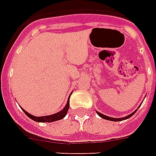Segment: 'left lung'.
<instances>
[{
	"label": "left lung",
	"instance_id": "8db88e82",
	"mask_svg": "<svg viewBox=\"0 0 156 156\" xmlns=\"http://www.w3.org/2000/svg\"><path fill=\"white\" fill-rule=\"evenodd\" d=\"M137 110V109H136ZM136 110L134 113H131L130 115L127 116V117H125V118H110V117H108V116H105L104 115V114H102V113H99V112H96V113H98V115L99 116V117H101L102 118H104V119H106V120H109V121H114V122H118V121H122V120H124V119H127V118H129L130 117H132L134 113L136 112Z\"/></svg>",
	"mask_w": 156,
	"mask_h": 156
}]
</instances>
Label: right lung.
Instances as JSON below:
<instances>
[{
	"label": "right lung",
	"instance_id": "add662e5",
	"mask_svg": "<svg viewBox=\"0 0 156 156\" xmlns=\"http://www.w3.org/2000/svg\"><path fill=\"white\" fill-rule=\"evenodd\" d=\"M68 109H69V99H68V101H67V104H66V107L64 108L62 111H60L59 113H55V114H53V115L43 116V117H34V116L29 114V113H27L25 110L22 108V110L24 111V113H25L29 118L33 119L34 121L39 122H51L61 120V119H62V118L66 115Z\"/></svg>",
	"mask_w": 156,
	"mask_h": 156
}]
</instances>
